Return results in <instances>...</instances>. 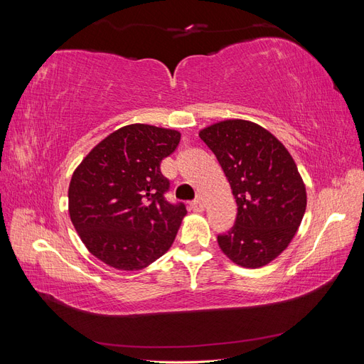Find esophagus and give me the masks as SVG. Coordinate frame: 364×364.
Returning <instances> with one entry per match:
<instances>
[{
	"mask_svg": "<svg viewBox=\"0 0 364 364\" xmlns=\"http://www.w3.org/2000/svg\"><path fill=\"white\" fill-rule=\"evenodd\" d=\"M190 209H191V211H194V213H202L203 209H205V205H203L202 200L196 199V200L190 202Z\"/></svg>",
	"mask_w": 364,
	"mask_h": 364,
	"instance_id": "obj_1",
	"label": "esophagus"
}]
</instances>
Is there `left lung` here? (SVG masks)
<instances>
[{"mask_svg":"<svg viewBox=\"0 0 364 364\" xmlns=\"http://www.w3.org/2000/svg\"><path fill=\"white\" fill-rule=\"evenodd\" d=\"M199 136L222 165L238 206L232 229L217 237L220 249L241 267L266 266L287 249L305 214L296 162L277 136L252 121H218Z\"/></svg>","mask_w":364,"mask_h":364,"instance_id":"8db88e82","label":"left lung"}]
</instances>
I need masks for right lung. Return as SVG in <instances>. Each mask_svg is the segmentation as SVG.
<instances>
[{"label":"right lung","instance_id":"add662e5","mask_svg":"<svg viewBox=\"0 0 364 364\" xmlns=\"http://www.w3.org/2000/svg\"><path fill=\"white\" fill-rule=\"evenodd\" d=\"M181 132L129 124L107 135L73 173L71 222L86 249L118 270H141L167 252L186 215L165 200L170 182L161 162L179 146Z\"/></svg>","mask_w":364,"mask_h":364}]
</instances>
